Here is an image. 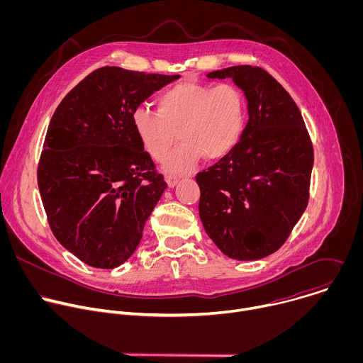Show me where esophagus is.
<instances>
[{
    "mask_svg": "<svg viewBox=\"0 0 363 363\" xmlns=\"http://www.w3.org/2000/svg\"><path fill=\"white\" fill-rule=\"evenodd\" d=\"M165 181H167L168 186H169V188H172V186H175V185L178 184L179 178H178L177 175H167V177H165Z\"/></svg>",
    "mask_w": 363,
    "mask_h": 363,
    "instance_id": "esophagus-1",
    "label": "esophagus"
}]
</instances>
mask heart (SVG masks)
I'll list each match as a JSON object with an SVG mask.
<instances>
[{
  "label": "heart",
  "instance_id": "1",
  "mask_svg": "<svg viewBox=\"0 0 363 363\" xmlns=\"http://www.w3.org/2000/svg\"><path fill=\"white\" fill-rule=\"evenodd\" d=\"M157 113L145 108L133 112L139 143L155 161H164L177 139L178 147L167 158L172 172H185L203 157L217 161L238 143L245 122V99L233 83L181 82L164 89Z\"/></svg>",
  "mask_w": 363,
  "mask_h": 363
}]
</instances>
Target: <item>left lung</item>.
<instances>
[{"label":"left lung","mask_w":363,"mask_h":363,"mask_svg":"<svg viewBox=\"0 0 363 363\" xmlns=\"http://www.w3.org/2000/svg\"><path fill=\"white\" fill-rule=\"evenodd\" d=\"M206 77H231L250 118L235 147L196 174L199 218L225 255L260 260L287 241L308 203L312 139L289 91L264 69L233 66Z\"/></svg>","instance_id":"left-lung-1"}]
</instances>
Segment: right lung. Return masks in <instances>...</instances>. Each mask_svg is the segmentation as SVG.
Listing matches in <instances>:
<instances>
[{"label": "right lung", "mask_w": 363, "mask_h": 363, "mask_svg": "<svg viewBox=\"0 0 363 363\" xmlns=\"http://www.w3.org/2000/svg\"><path fill=\"white\" fill-rule=\"evenodd\" d=\"M178 77L100 67L65 96L50 121L37 168L41 201L57 241L90 267L128 260L168 186L132 116Z\"/></svg>", "instance_id": "add662e5"}]
</instances>
